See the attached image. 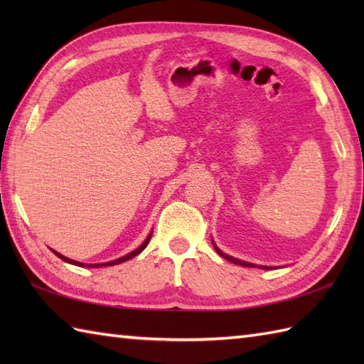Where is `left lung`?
Returning a JSON list of instances; mask_svg holds the SVG:
<instances>
[{
	"label": "left lung",
	"instance_id": "left-lung-1",
	"mask_svg": "<svg viewBox=\"0 0 364 364\" xmlns=\"http://www.w3.org/2000/svg\"><path fill=\"white\" fill-rule=\"evenodd\" d=\"M213 241V239H211ZM213 245H214V249H215V252H218L222 258H225L227 261H230V262H235V264H239V266H244V267H259V269H274L272 266H258V264H253V262H247V261H242V259H237V258H235V257H230V255H227V253H223L218 245H215V242L213 241Z\"/></svg>",
	"mask_w": 364,
	"mask_h": 364
}]
</instances>
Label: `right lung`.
I'll return each instance as SVG.
<instances>
[{"mask_svg": "<svg viewBox=\"0 0 364 364\" xmlns=\"http://www.w3.org/2000/svg\"><path fill=\"white\" fill-rule=\"evenodd\" d=\"M151 235H153V231H150V235L146 236V239L145 241L137 247L136 250H133V252H129L128 255H125V257H120V258H117V259H112V261H107V262H98V264H84V262H80V261H75V259H70V258H67V257H64V255H60V253H58L56 250H53V253L56 255V257H59L60 259L63 261H65V262H68V264H75V266H80V267H106V266H114V264H120V262H123V261H128V259H131V258H134L136 255H139L141 253L146 245H149V242H150V237H151Z\"/></svg>", "mask_w": 364, "mask_h": 364, "instance_id": "add662e5", "label": "right lung"}]
</instances>
